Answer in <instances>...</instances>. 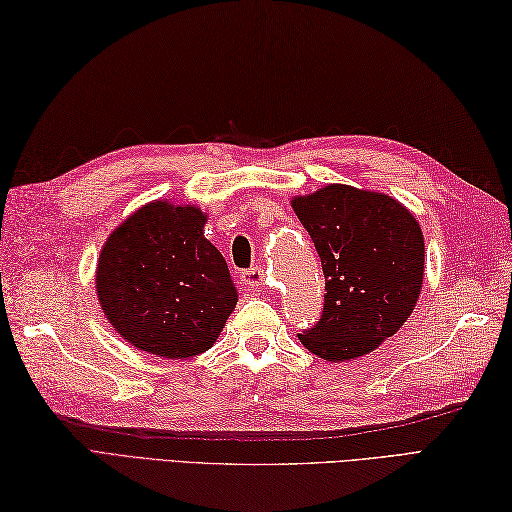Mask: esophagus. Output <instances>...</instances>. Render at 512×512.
<instances>
[{
    "instance_id": "34e87169",
    "label": "esophagus",
    "mask_w": 512,
    "mask_h": 512,
    "mask_svg": "<svg viewBox=\"0 0 512 512\" xmlns=\"http://www.w3.org/2000/svg\"><path fill=\"white\" fill-rule=\"evenodd\" d=\"M242 281L246 286H250L253 290H259L264 286V281H266V277H264V270L262 268H248V270H244L242 273Z\"/></svg>"
}]
</instances>
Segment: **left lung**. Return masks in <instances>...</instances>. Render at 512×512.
I'll list each match as a JSON object with an SVG mask.
<instances>
[{
  "label": "left lung",
  "instance_id": "obj_1",
  "mask_svg": "<svg viewBox=\"0 0 512 512\" xmlns=\"http://www.w3.org/2000/svg\"><path fill=\"white\" fill-rule=\"evenodd\" d=\"M321 257V319L299 334L323 361H350L396 334L416 308L424 275L420 224L398 200L328 184L292 200Z\"/></svg>",
  "mask_w": 512,
  "mask_h": 512
}]
</instances>
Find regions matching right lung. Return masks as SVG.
I'll use <instances>...</instances> for the list:
<instances>
[{"label":"right lung","mask_w":512,"mask_h":512,"mask_svg":"<svg viewBox=\"0 0 512 512\" xmlns=\"http://www.w3.org/2000/svg\"><path fill=\"white\" fill-rule=\"evenodd\" d=\"M193 204L149 202L114 228L96 266V292L134 347L191 358L213 347L237 303L226 259L204 237Z\"/></svg>","instance_id":"add662e5"}]
</instances>
